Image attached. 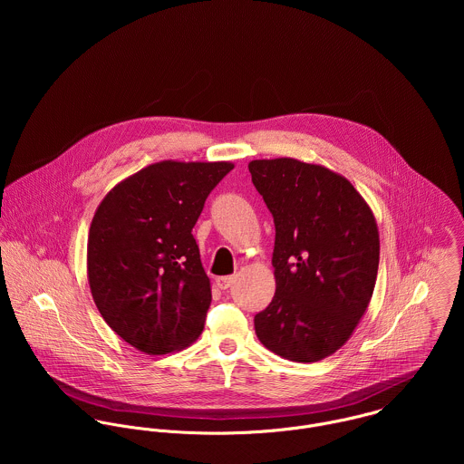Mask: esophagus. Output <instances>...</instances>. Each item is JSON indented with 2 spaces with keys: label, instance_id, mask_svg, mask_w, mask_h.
<instances>
[{
  "label": "esophagus",
  "instance_id": "34e87169",
  "mask_svg": "<svg viewBox=\"0 0 464 464\" xmlns=\"http://www.w3.org/2000/svg\"><path fill=\"white\" fill-rule=\"evenodd\" d=\"M234 282H236L234 275H227V276H218L216 278V284H218L219 289H228V287L234 285Z\"/></svg>",
  "mask_w": 464,
  "mask_h": 464
}]
</instances>
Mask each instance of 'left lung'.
<instances>
[{
  "instance_id": "left-lung-1",
  "label": "left lung",
  "mask_w": 464,
  "mask_h": 464,
  "mask_svg": "<svg viewBox=\"0 0 464 464\" xmlns=\"http://www.w3.org/2000/svg\"><path fill=\"white\" fill-rule=\"evenodd\" d=\"M275 221V296L254 320L259 341L295 362L337 352L377 282L379 228L361 193L322 164L291 157L248 164Z\"/></svg>"
}]
</instances>
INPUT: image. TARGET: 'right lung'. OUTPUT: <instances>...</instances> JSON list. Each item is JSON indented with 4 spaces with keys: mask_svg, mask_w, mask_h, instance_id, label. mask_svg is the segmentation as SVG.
Masks as SVG:
<instances>
[{
    "mask_svg": "<svg viewBox=\"0 0 464 464\" xmlns=\"http://www.w3.org/2000/svg\"><path fill=\"white\" fill-rule=\"evenodd\" d=\"M232 162L160 160L116 184L87 237V278L107 325L139 352L193 344L212 300L191 230Z\"/></svg>",
    "mask_w": 464,
    "mask_h": 464,
    "instance_id": "add662e5",
    "label": "right lung"
}]
</instances>
